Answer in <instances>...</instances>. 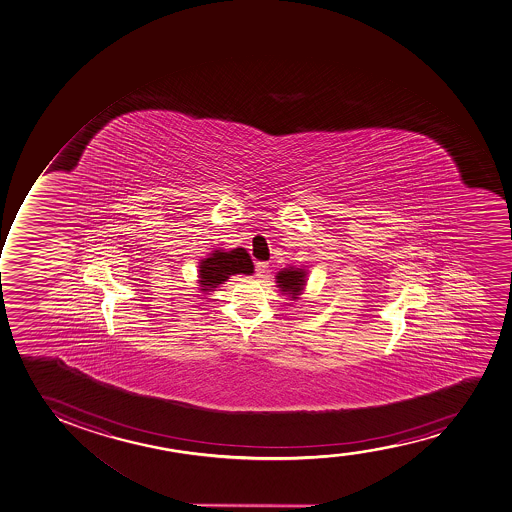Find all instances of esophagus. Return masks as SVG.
Segmentation results:
<instances>
[{
	"mask_svg": "<svg viewBox=\"0 0 512 512\" xmlns=\"http://www.w3.org/2000/svg\"><path fill=\"white\" fill-rule=\"evenodd\" d=\"M255 272H257V276L259 277L269 274V264H267V262H257V264H255Z\"/></svg>",
	"mask_w": 512,
	"mask_h": 512,
	"instance_id": "esophagus-1",
	"label": "esophagus"
}]
</instances>
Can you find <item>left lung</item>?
Here are the masks:
<instances>
[{"mask_svg":"<svg viewBox=\"0 0 512 512\" xmlns=\"http://www.w3.org/2000/svg\"><path fill=\"white\" fill-rule=\"evenodd\" d=\"M306 281H308V272L305 269H296V267L279 270L276 276L279 291L282 294H288L293 301L299 299V296L305 291Z\"/></svg>","mask_w":512,"mask_h":512,"instance_id":"left-lung-1","label":"left lung"}]
</instances>
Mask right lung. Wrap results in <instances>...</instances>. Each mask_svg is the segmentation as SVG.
Wrapping results in <instances>:
<instances>
[{
	"instance_id": "right-lung-1",
	"label": "right lung",
	"mask_w": 512,
	"mask_h": 512,
	"mask_svg": "<svg viewBox=\"0 0 512 512\" xmlns=\"http://www.w3.org/2000/svg\"><path fill=\"white\" fill-rule=\"evenodd\" d=\"M235 274H253V262L245 248L233 250H214L206 259L199 262V291L209 294L216 291L219 284H224Z\"/></svg>"
}]
</instances>
